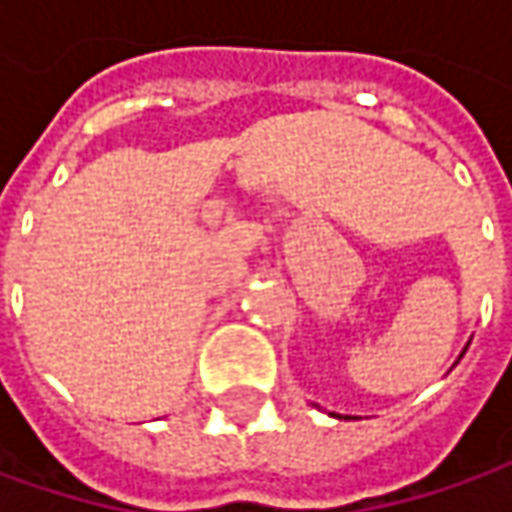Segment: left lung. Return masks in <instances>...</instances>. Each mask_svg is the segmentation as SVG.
I'll return each instance as SVG.
<instances>
[{
    "label": "left lung",
    "mask_w": 512,
    "mask_h": 512,
    "mask_svg": "<svg viewBox=\"0 0 512 512\" xmlns=\"http://www.w3.org/2000/svg\"><path fill=\"white\" fill-rule=\"evenodd\" d=\"M339 419H342V416H339ZM344 419H350V416H344Z\"/></svg>",
    "instance_id": "left-lung-1"
}]
</instances>
